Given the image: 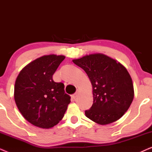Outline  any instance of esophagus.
Instances as JSON below:
<instances>
[{"label":"esophagus","instance_id":"34e87169","mask_svg":"<svg viewBox=\"0 0 152 152\" xmlns=\"http://www.w3.org/2000/svg\"><path fill=\"white\" fill-rule=\"evenodd\" d=\"M78 95H79V91H77L75 93H74V94L72 95V99H76Z\"/></svg>","mask_w":152,"mask_h":152}]
</instances>
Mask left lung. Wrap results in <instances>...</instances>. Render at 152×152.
I'll return each instance as SVG.
<instances>
[{
    "mask_svg": "<svg viewBox=\"0 0 152 152\" xmlns=\"http://www.w3.org/2000/svg\"><path fill=\"white\" fill-rule=\"evenodd\" d=\"M82 68L93 86V103L85 111L89 119L104 125L115 122L127 111L134 96L132 77L121 64L103 54L72 60Z\"/></svg>",
    "mask_w": 152,
    "mask_h": 152,
    "instance_id": "1",
    "label": "left lung"
}]
</instances>
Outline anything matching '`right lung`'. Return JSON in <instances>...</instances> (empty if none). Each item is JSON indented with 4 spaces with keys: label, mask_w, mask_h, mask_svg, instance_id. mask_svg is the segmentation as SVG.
<instances>
[{
    "label": "right lung",
    "mask_w": 152,
    "mask_h": 152,
    "mask_svg": "<svg viewBox=\"0 0 152 152\" xmlns=\"http://www.w3.org/2000/svg\"><path fill=\"white\" fill-rule=\"evenodd\" d=\"M65 59L63 55L41 57L28 64L16 78L14 99L22 115L33 125L51 128L62 118L70 102L64 84L53 75Z\"/></svg>",
    "instance_id": "right-lung-1"
}]
</instances>
